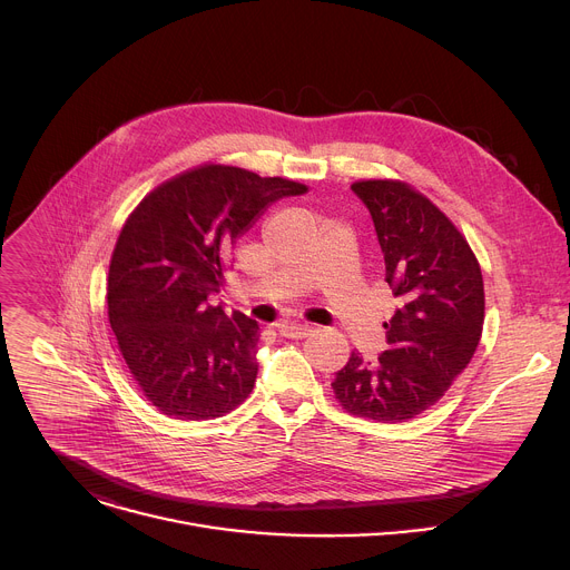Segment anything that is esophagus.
Instances as JSON below:
<instances>
[{
	"label": "esophagus",
	"instance_id": "34e87169",
	"mask_svg": "<svg viewBox=\"0 0 570 570\" xmlns=\"http://www.w3.org/2000/svg\"><path fill=\"white\" fill-rule=\"evenodd\" d=\"M279 334H282L284 338L302 341V338H306V336L313 334V327H308V324H282Z\"/></svg>",
	"mask_w": 570,
	"mask_h": 570
}]
</instances>
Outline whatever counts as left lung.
Returning a JSON list of instances; mask_svg holds the SVG:
<instances>
[{
    "label": "left lung",
    "mask_w": 570,
    "mask_h": 570,
    "mask_svg": "<svg viewBox=\"0 0 570 570\" xmlns=\"http://www.w3.org/2000/svg\"><path fill=\"white\" fill-rule=\"evenodd\" d=\"M352 191L370 209L399 308L383 322L387 350L379 361L352 352L332 387L347 413L394 424L431 409L473 358L482 273L460 229L411 185L361 180Z\"/></svg>",
    "instance_id": "8db88e82"
}]
</instances>
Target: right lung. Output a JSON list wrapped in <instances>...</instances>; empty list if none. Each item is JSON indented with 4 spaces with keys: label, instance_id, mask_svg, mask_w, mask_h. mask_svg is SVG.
<instances>
[{
    "label": "right lung",
    "instance_id": "obj_1",
    "mask_svg": "<svg viewBox=\"0 0 570 570\" xmlns=\"http://www.w3.org/2000/svg\"><path fill=\"white\" fill-rule=\"evenodd\" d=\"M306 194L284 178L203 165L153 189L128 216L110 259L108 317L119 352L159 413L214 420L248 399L259 324L209 295L225 257L279 198Z\"/></svg>",
    "mask_w": 570,
    "mask_h": 570
}]
</instances>
